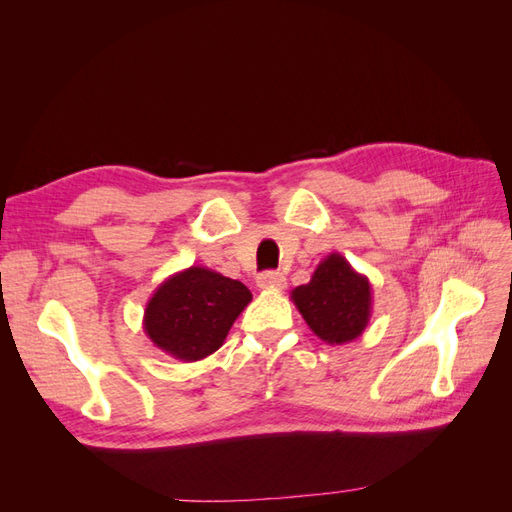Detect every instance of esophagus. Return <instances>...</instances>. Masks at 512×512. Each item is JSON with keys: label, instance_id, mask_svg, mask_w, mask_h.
Instances as JSON below:
<instances>
[{"label": "esophagus", "instance_id": "esophagus-1", "mask_svg": "<svg viewBox=\"0 0 512 512\" xmlns=\"http://www.w3.org/2000/svg\"><path fill=\"white\" fill-rule=\"evenodd\" d=\"M256 284L262 290H282L286 286V277L280 271H265L258 275Z\"/></svg>", "mask_w": 512, "mask_h": 512}]
</instances>
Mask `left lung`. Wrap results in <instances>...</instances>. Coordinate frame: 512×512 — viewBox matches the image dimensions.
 Masks as SVG:
<instances>
[{
	"mask_svg": "<svg viewBox=\"0 0 512 512\" xmlns=\"http://www.w3.org/2000/svg\"><path fill=\"white\" fill-rule=\"evenodd\" d=\"M292 303L307 327L324 344L342 346L354 342L371 318V284L354 271L342 254H329L316 267L312 280L290 292Z\"/></svg>",
	"mask_w": 512,
	"mask_h": 512,
	"instance_id": "obj_1",
	"label": "left lung"
}]
</instances>
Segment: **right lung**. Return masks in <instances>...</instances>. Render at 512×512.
Masks as SVG:
<instances>
[{
    "instance_id": "right-lung-1",
    "label": "right lung",
    "mask_w": 512,
    "mask_h": 512,
    "mask_svg": "<svg viewBox=\"0 0 512 512\" xmlns=\"http://www.w3.org/2000/svg\"><path fill=\"white\" fill-rule=\"evenodd\" d=\"M252 292L207 267H190L164 280L147 301L143 329L153 346L173 359L194 363L218 348Z\"/></svg>"
}]
</instances>
